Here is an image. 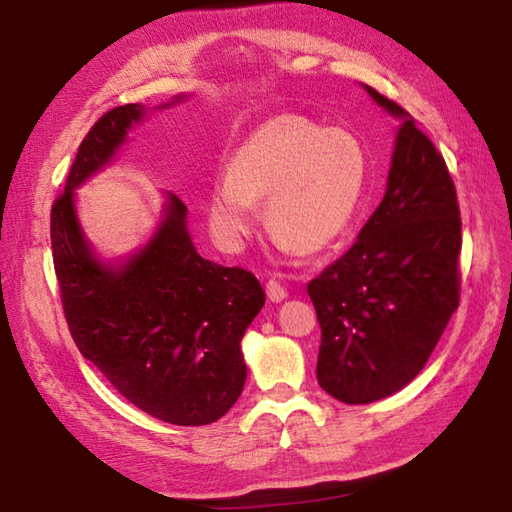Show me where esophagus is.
<instances>
[{
    "label": "esophagus",
    "mask_w": 512,
    "mask_h": 512,
    "mask_svg": "<svg viewBox=\"0 0 512 512\" xmlns=\"http://www.w3.org/2000/svg\"><path fill=\"white\" fill-rule=\"evenodd\" d=\"M266 295H268V300L271 302H284L286 300V288L280 284V282H275V280H271L266 284Z\"/></svg>",
    "instance_id": "esophagus-1"
}]
</instances>
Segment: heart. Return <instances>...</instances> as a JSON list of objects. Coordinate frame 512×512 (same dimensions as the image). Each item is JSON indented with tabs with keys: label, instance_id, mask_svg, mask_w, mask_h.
<instances>
[{
	"label": "heart",
	"instance_id": "1",
	"mask_svg": "<svg viewBox=\"0 0 512 512\" xmlns=\"http://www.w3.org/2000/svg\"><path fill=\"white\" fill-rule=\"evenodd\" d=\"M369 156L356 134L304 116H275L248 134L210 190L208 224L228 250L244 246L266 199V226L286 253H320L365 203Z\"/></svg>",
	"mask_w": 512,
	"mask_h": 512
}]
</instances>
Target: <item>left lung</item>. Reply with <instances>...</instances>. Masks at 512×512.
<instances>
[{"mask_svg": "<svg viewBox=\"0 0 512 512\" xmlns=\"http://www.w3.org/2000/svg\"><path fill=\"white\" fill-rule=\"evenodd\" d=\"M362 87L401 120L387 190L356 244L306 286L322 329L318 383L347 405L380 401L412 383L459 306L452 176L403 107Z\"/></svg>", "mask_w": 512, "mask_h": 512, "instance_id": "1", "label": "left lung"}]
</instances>
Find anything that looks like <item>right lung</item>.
<instances>
[{
	"label": "right lung",
	"instance_id": "obj_1",
	"mask_svg": "<svg viewBox=\"0 0 512 512\" xmlns=\"http://www.w3.org/2000/svg\"><path fill=\"white\" fill-rule=\"evenodd\" d=\"M145 116L141 102L111 109L80 143L51 208L55 275L73 342L129 403L172 425H208L244 389L241 338L266 302L262 284L197 253L188 208L172 192L150 241L120 259L96 253L76 210V190L114 161Z\"/></svg>",
	"mask_w": 512,
	"mask_h": 512
}]
</instances>
